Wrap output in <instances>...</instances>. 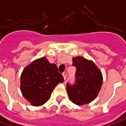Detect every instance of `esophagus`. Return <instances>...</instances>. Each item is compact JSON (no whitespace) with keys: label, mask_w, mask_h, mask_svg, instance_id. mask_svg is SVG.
I'll use <instances>...</instances> for the list:
<instances>
[{"label":"esophagus","mask_w":126,"mask_h":126,"mask_svg":"<svg viewBox=\"0 0 126 126\" xmlns=\"http://www.w3.org/2000/svg\"><path fill=\"white\" fill-rule=\"evenodd\" d=\"M63 78H64V80H65L66 77H67V72H63Z\"/></svg>","instance_id":"34e87169"}]
</instances>
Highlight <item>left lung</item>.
I'll list each match as a JSON object with an SVG mask.
<instances>
[{
  "label": "left lung",
  "instance_id": "left-lung-1",
  "mask_svg": "<svg viewBox=\"0 0 126 126\" xmlns=\"http://www.w3.org/2000/svg\"><path fill=\"white\" fill-rule=\"evenodd\" d=\"M72 65L76 67V82L67 84L69 99L77 105H84L94 100L103 82L102 74L94 61L82 57L72 59Z\"/></svg>",
  "mask_w": 126,
  "mask_h": 126
}]
</instances>
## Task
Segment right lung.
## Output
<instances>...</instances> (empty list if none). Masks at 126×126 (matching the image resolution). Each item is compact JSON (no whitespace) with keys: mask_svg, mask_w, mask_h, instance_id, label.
Instances as JSON below:
<instances>
[{"mask_svg":"<svg viewBox=\"0 0 126 126\" xmlns=\"http://www.w3.org/2000/svg\"><path fill=\"white\" fill-rule=\"evenodd\" d=\"M63 81L57 65L43 57L33 61L23 69L20 76V91L32 106H39L50 98L55 87Z\"/></svg>","mask_w":126,"mask_h":126,"instance_id":"right-lung-1","label":"right lung"}]
</instances>
